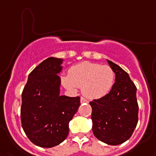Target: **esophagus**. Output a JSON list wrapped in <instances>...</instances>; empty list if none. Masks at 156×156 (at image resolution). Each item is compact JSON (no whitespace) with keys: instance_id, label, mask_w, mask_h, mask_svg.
<instances>
[{"instance_id":"obj_1","label":"esophagus","mask_w":156,"mask_h":156,"mask_svg":"<svg viewBox=\"0 0 156 156\" xmlns=\"http://www.w3.org/2000/svg\"><path fill=\"white\" fill-rule=\"evenodd\" d=\"M87 100L85 99L84 97H81V104H83V103H87Z\"/></svg>"}]
</instances>
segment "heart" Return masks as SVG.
<instances>
[{
  "label": "heart",
  "instance_id": "obj_1",
  "mask_svg": "<svg viewBox=\"0 0 156 156\" xmlns=\"http://www.w3.org/2000/svg\"><path fill=\"white\" fill-rule=\"evenodd\" d=\"M61 81L67 89L74 90L82 87L85 97L97 100L112 91L115 82V73L109 66L82 62L73 66L69 70V75L62 76Z\"/></svg>",
  "mask_w": 156,
  "mask_h": 156
}]
</instances>
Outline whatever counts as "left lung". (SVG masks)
I'll return each instance as SVG.
<instances>
[{"mask_svg":"<svg viewBox=\"0 0 156 156\" xmlns=\"http://www.w3.org/2000/svg\"><path fill=\"white\" fill-rule=\"evenodd\" d=\"M115 73L112 91L89 103L92 107L93 132L101 141L118 145L132 136L138 122L136 88L122 68L108 59Z\"/></svg>","mask_w":156,"mask_h":156,"instance_id":"obj_1","label":"left lung"}]
</instances>
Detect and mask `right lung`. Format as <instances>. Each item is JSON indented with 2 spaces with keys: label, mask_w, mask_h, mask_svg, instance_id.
<instances>
[{
  "label": "right lung",
  "mask_w": 156,
  "mask_h": 156,
  "mask_svg": "<svg viewBox=\"0 0 156 156\" xmlns=\"http://www.w3.org/2000/svg\"><path fill=\"white\" fill-rule=\"evenodd\" d=\"M62 63L63 59L55 57L41 62L30 73L22 93V127L30 140L39 147L62 143L80 106L79 97L59 95Z\"/></svg>",
  "instance_id": "1"
}]
</instances>
